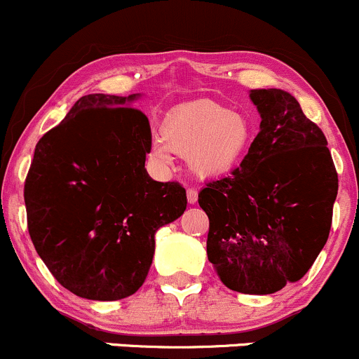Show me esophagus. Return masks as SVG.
<instances>
[{"label": "esophagus", "instance_id": "esophagus-1", "mask_svg": "<svg viewBox=\"0 0 359 359\" xmlns=\"http://www.w3.org/2000/svg\"><path fill=\"white\" fill-rule=\"evenodd\" d=\"M187 198H188V203H190V205H195L196 201H198V191H196L195 188H188V191H187Z\"/></svg>", "mask_w": 359, "mask_h": 359}]
</instances>
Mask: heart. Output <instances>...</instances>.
I'll return each mask as SVG.
<instances>
[{"instance_id": "heart-1", "label": "heart", "mask_w": 359, "mask_h": 359, "mask_svg": "<svg viewBox=\"0 0 359 359\" xmlns=\"http://www.w3.org/2000/svg\"><path fill=\"white\" fill-rule=\"evenodd\" d=\"M252 126L243 114L213 102L181 104L164 120L161 134L151 140V158L161 166L172 154L187 158L200 178L227 175L243 163L252 142Z\"/></svg>"}]
</instances>
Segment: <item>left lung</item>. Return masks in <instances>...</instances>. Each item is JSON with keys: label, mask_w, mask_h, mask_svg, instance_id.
I'll list each match as a JSON object with an SVG mask.
<instances>
[{"label": "left lung", "mask_w": 359, "mask_h": 359, "mask_svg": "<svg viewBox=\"0 0 359 359\" xmlns=\"http://www.w3.org/2000/svg\"><path fill=\"white\" fill-rule=\"evenodd\" d=\"M259 134L231 176L207 183L208 261L233 292L269 295L295 283L325 243L337 172L322 130L283 90H251Z\"/></svg>", "instance_id": "obj_1"}]
</instances>
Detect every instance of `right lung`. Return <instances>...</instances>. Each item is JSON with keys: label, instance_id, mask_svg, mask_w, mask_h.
Instances as JSON below:
<instances>
[{"label": "right lung", "instance_id": "obj_1", "mask_svg": "<svg viewBox=\"0 0 359 359\" xmlns=\"http://www.w3.org/2000/svg\"><path fill=\"white\" fill-rule=\"evenodd\" d=\"M140 95H86L35 146L25 181L27 222L55 280L88 300H120L142 287L154 236L187 210L180 183L147 175Z\"/></svg>", "mask_w": 359, "mask_h": 359}]
</instances>
